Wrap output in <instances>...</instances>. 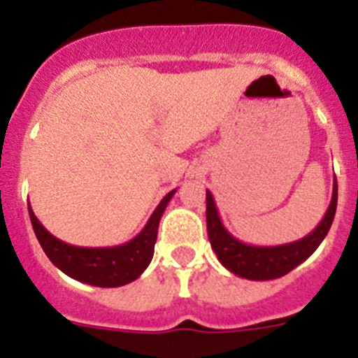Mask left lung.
<instances>
[{
	"mask_svg": "<svg viewBox=\"0 0 358 358\" xmlns=\"http://www.w3.org/2000/svg\"><path fill=\"white\" fill-rule=\"evenodd\" d=\"M335 210H337V179L334 181L330 206L321 222L310 235L303 236L301 240H296V242L281 243V245H268V248L249 245V243H243L235 238L224 227L222 220L218 217L217 206H215L213 195L206 189L208 238H210L211 249L217 255L218 262L233 274L252 281L276 280V278L289 274L292 268H296L297 265L314 255L315 249L321 245V242L330 231Z\"/></svg>",
	"mask_w": 358,
	"mask_h": 358,
	"instance_id": "left-lung-1",
	"label": "left lung"
}]
</instances>
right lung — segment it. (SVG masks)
<instances>
[{"label":"right lung","mask_w":358,"mask_h":358,"mask_svg":"<svg viewBox=\"0 0 358 358\" xmlns=\"http://www.w3.org/2000/svg\"><path fill=\"white\" fill-rule=\"evenodd\" d=\"M173 194L176 189L164 195L140 235L134 236L131 242L115 245V248H78V245L66 243L55 238L37 220L30 204H28V213H30L31 226L36 231L41 248L57 268H61L62 273L68 274L73 280L109 289V287L127 285L136 278H140L148 267L154 256L161 215L164 213L166 204Z\"/></svg>","instance_id":"1"}]
</instances>
